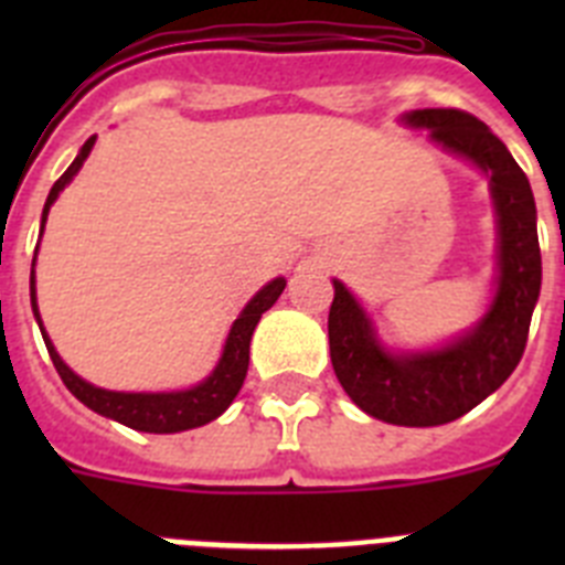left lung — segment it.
I'll use <instances>...</instances> for the list:
<instances>
[{
    "label": "left lung",
    "mask_w": 565,
    "mask_h": 565,
    "mask_svg": "<svg viewBox=\"0 0 565 565\" xmlns=\"http://www.w3.org/2000/svg\"><path fill=\"white\" fill-rule=\"evenodd\" d=\"M407 124L427 127L441 147L489 174L501 228L495 302L472 333L441 351L391 356L351 291L333 279L328 313L331 362L339 384L367 416L402 427H436L461 418L495 393L518 367L541 294V243L529 178L498 135L476 115L452 107L416 109Z\"/></svg>",
    "instance_id": "8db88e82"
}]
</instances>
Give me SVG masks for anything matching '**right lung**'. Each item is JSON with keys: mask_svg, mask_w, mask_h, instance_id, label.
<instances>
[{"mask_svg": "<svg viewBox=\"0 0 565 565\" xmlns=\"http://www.w3.org/2000/svg\"><path fill=\"white\" fill-rule=\"evenodd\" d=\"M96 143V135L87 138V143L82 147V152L76 154V161L70 163L67 172L53 183L47 194V203H44V214H42V226L47 221V212L53 206V201L58 198L64 186L73 181V174L82 169L84 158L89 154ZM286 288V279L277 277L271 279L257 297L243 308V313L237 317V322L232 326V333L226 339V348H223L221 364L214 367L212 376L206 379L203 384L192 387V391H181V393H113V391H102V387H93L89 382L78 379L76 373L70 371L67 364L62 362V356L56 353V348L50 344L47 333L42 331L44 344H47V353L56 364L58 376L62 382L67 384V391L78 398L82 404H87L89 411L102 413V416L115 418V422L127 424L132 430L141 433H181V430H192V427H203L212 418L221 416L226 411L228 404L234 402V396L243 387V379H246L248 371V344H252V333L257 328L259 317L268 311V308L277 302V297ZM30 294H33V313H36V288L30 286ZM39 328H42V319H39Z\"/></svg>", "mask_w": 565, "mask_h": 565, "instance_id": "right-lung-1", "label": "right lung"}]
</instances>
